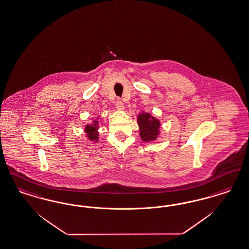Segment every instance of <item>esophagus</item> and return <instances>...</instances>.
Returning a JSON list of instances; mask_svg holds the SVG:
<instances>
[{
  "mask_svg": "<svg viewBox=\"0 0 249 249\" xmlns=\"http://www.w3.org/2000/svg\"><path fill=\"white\" fill-rule=\"evenodd\" d=\"M116 108L118 110H124V108H125L124 104L122 103L121 100L119 99L116 102Z\"/></svg>",
  "mask_w": 249,
  "mask_h": 249,
  "instance_id": "esophagus-1",
  "label": "esophagus"
}]
</instances>
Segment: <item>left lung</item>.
Segmentation results:
<instances>
[{"label": "left lung", "mask_w": 249, "mask_h": 249, "mask_svg": "<svg viewBox=\"0 0 249 249\" xmlns=\"http://www.w3.org/2000/svg\"><path fill=\"white\" fill-rule=\"evenodd\" d=\"M140 136L142 141H155L160 135V120L152 117L148 113H142L138 116Z\"/></svg>", "instance_id": "obj_1"}]
</instances>
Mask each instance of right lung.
I'll return each mask as SVG.
<instances>
[{"label": "right lung", "mask_w": 249, "mask_h": 249, "mask_svg": "<svg viewBox=\"0 0 249 249\" xmlns=\"http://www.w3.org/2000/svg\"><path fill=\"white\" fill-rule=\"evenodd\" d=\"M97 129H98V121H97V120L93 121L92 124L86 126L85 131H86V133H87L88 138H89L90 141H95V142L98 141V132H97Z\"/></svg>", "instance_id": "1"}]
</instances>
